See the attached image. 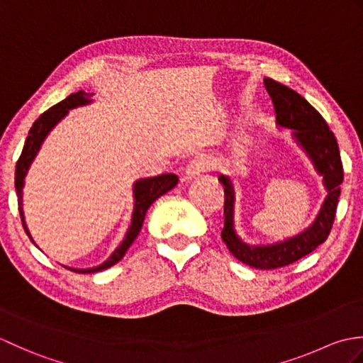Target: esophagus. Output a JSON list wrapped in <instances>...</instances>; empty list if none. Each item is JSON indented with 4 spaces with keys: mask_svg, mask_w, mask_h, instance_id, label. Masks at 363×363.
<instances>
[{
    "mask_svg": "<svg viewBox=\"0 0 363 363\" xmlns=\"http://www.w3.org/2000/svg\"><path fill=\"white\" fill-rule=\"evenodd\" d=\"M211 168H212L211 157H207L206 154H199V156L194 157L189 162V165L186 168V174L189 177H195L204 172H209Z\"/></svg>",
    "mask_w": 363,
    "mask_h": 363,
    "instance_id": "34e87169",
    "label": "esophagus"
}]
</instances>
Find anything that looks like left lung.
Returning <instances> with one entry per match:
<instances>
[{"mask_svg":"<svg viewBox=\"0 0 363 363\" xmlns=\"http://www.w3.org/2000/svg\"><path fill=\"white\" fill-rule=\"evenodd\" d=\"M265 89L272 98L276 113V123L282 128L293 129V137L303 146L313 167L323 176V184L328 189V196L323 203L317 218L303 233L287 240L252 246L242 242L234 230V189L229 177L220 176L225 187V228L221 238L233 256L243 264L259 269H274L311 254L326 238L333 229L340 186L343 182V165L340 159L337 138L320 112L312 107L295 90L284 86L272 78L264 79Z\"/></svg>","mask_w":363,"mask_h":363,"instance_id":"obj_1","label":"left lung"}]
</instances>
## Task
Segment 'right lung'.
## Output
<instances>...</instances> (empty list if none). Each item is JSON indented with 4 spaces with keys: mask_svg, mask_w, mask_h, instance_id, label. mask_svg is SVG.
<instances>
[{
    "mask_svg": "<svg viewBox=\"0 0 363 363\" xmlns=\"http://www.w3.org/2000/svg\"><path fill=\"white\" fill-rule=\"evenodd\" d=\"M94 94H86V91H76V94H72L70 96H67L64 101L57 103L56 106L50 107L48 111L43 112L40 117H38L33 128L29 129V134L26 137L25 146H23V151L20 154V159L17 160V168H15V190H17V196H18V211H20V218H21V225L25 228L28 237L33 240L30 237L29 230L26 228L25 223V213H23V186H25V176L29 169V165L33 164L34 157L37 156V151L40 150V145L45 140V137L48 135L50 130L57 125V123L62 120L65 115L68 113L70 109H74L78 106H86L89 103H91L90 96ZM177 184V176L173 173H165L160 176H154V177H145V179L137 181L134 184V212H133V221H130V226L126 233L125 240L120 243V246L117 250L112 252V256L107 259L104 264L94 267V268H70L76 273H96L101 272V269L109 268L112 265L117 264L118 260L123 259L125 256L128 248L133 242L137 238L138 233H140L143 220L146 211L150 209V206L156 201V199L162 195H165L167 191L172 190ZM34 243V240H33Z\"/></svg>",
    "mask_w": 363,
    "mask_h": 363,
    "instance_id": "1",
    "label": "right lung"
}]
</instances>
